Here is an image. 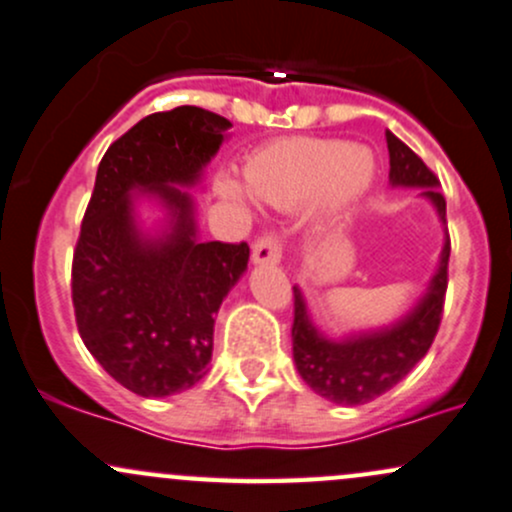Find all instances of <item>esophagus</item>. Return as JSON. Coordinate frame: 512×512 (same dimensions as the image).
Here are the masks:
<instances>
[{
	"mask_svg": "<svg viewBox=\"0 0 512 512\" xmlns=\"http://www.w3.org/2000/svg\"><path fill=\"white\" fill-rule=\"evenodd\" d=\"M280 244L275 237H261L254 244V254H251V261L256 266H268V263H280Z\"/></svg>",
	"mask_w": 512,
	"mask_h": 512,
	"instance_id": "1",
	"label": "esophagus"
}]
</instances>
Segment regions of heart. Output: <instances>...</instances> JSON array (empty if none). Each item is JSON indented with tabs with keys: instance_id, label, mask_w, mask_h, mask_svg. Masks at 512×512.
Segmentation results:
<instances>
[{
	"instance_id": "b5f03b06",
	"label": "heart",
	"mask_w": 512,
	"mask_h": 512,
	"mask_svg": "<svg viewBox=\"0 0 512 512\" xmlns=\"http://www.w3.org/2000/svg\"><path fill=\"white\" fill-rule=\"evenodd\" d=\"M377 164L370 149L336 137H285L256 149L244 164V183L232 174L215 179V191L229 203L249 193L278 210L309 203V227L331 234L375 186Z\"/></svg>"
}]
</instances>
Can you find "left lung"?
<instances>
[{
  "instance_id": "obj_1",
  "label": "left lung",
  "mask_w": 512,
  "mask_h": 512,
  "mask_svg": "<svg viewBox=\"0 0 512 512\" xmlns=\"http://www.w3.org/2000/svg\"><path fill=\"white\" fill-rule=\"evenodd\" d=\"M387 149L389 183L394 188H421V198H426L438 212L445 241H442L438 268L428 280L421 300L413 304L404 317L380 329L329 338L312 321L300 287H292L295 290L292 358H295L297 372L309 389L341 406L367 404L404 380L418 360L428 353L438 333L442 304H445L450 234H447L445 220V198L438 191L440 181L423 164V159L389 130Z\"/></svg>"
}]
</instances>
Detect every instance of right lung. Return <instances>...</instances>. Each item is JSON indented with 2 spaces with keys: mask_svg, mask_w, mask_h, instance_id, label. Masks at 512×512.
Here are the masks:
<instances>
[{
  "mask_svg": "<svg viewBox=\"0 0 512 512\" xmlns=\"http://www.w3.org/2000/svg\"><path fill=\"white\" fill-rule=\"evenodd\" d=\"M232 128L198 106L152 113L103 154L72 261L86 350L130 392L171 396L208 372L215 314L249 263V246L200 241L198 186ZM147 199L165 212L141 227Z\"/></svg>",
  "mask_w": 512,
  "mask_h": 512,
  "instance_id": "add662e5",
  "label": "right lung"
}]
</instances>
